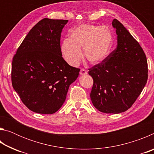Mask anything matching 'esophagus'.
Listing matches in <instances>:
<instances>
[{
	"label": "esophagus",
	"instance_id": "34e87169",
	"mask_svg": "<svg viewBox=\"0 0 154 154\" xmlns=\"http://www.w3.org/2000/svg\"><path fill=\"white\" fill-rule=\"evenodd\" d=\"M88 74V71H85L84 69H82L80 71V75H85Z\"/></svg>",
	"mask_w": 154,
	"mask_h": 154
}]
</instances>
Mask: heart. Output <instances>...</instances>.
<instances>
[{
  "label": "heart",
  "mask_w": 154,
  "mask_h": 154,
  "mask_svg": "<svg viewBox=\"0 0 154 154\" xmlns=\"http://www.w3.org/2000/svg\"><path fill=\"white\" fill-rule=\"evenodd\" d=\"M113 45V35L109 28L91 24L80 25L72 30L70 38L61 44L64 59L71 66L79 63L83 56L91 64L103 62L110 53Z\"/></svg>",
  "instance_id": "b5f03b06"
}]
</instances>
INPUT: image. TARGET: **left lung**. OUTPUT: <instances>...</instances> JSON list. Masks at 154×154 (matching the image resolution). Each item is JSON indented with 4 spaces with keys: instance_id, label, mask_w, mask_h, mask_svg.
<instances>
[{
    "instance_id": "8db88e82",
    "label": "left lung",
    "mask_w": 154,
    "mask_h": 154,
    "mask_svg": "<svg viewBox=\"0 0 154 154\" xmlns=\"http://www.w3.org/2000/svg\"><path fill=\"white\" fill-rule=\"evenodd\" d=\"M118 45L103 62L89 69L94 83L90 93L93 105L105 113H119L131 107L148 77L147 58L136 39L118 20Z\"/></svg>"
}]
</instances>
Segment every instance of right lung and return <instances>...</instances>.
Segmentation results:
<instances>
[{
  "mask_svg": "<svg viewBox=\"0 0 154 154\" xmlns=\"http://www.w3.org/2000/svg\"><path fill=\"white\" fill-rule=\"evenodd\" d=\"M67 20L44 18L26 36L13 58L12 85L33 112L56 113L63 105L70 85L79 76L62 56L60 36Z\"/></svg>",
  "mask_w": 154,
  "mask_h": 154,
  "instance_id": "obj_1",
  "label": "right lung"
}]
</instances>
